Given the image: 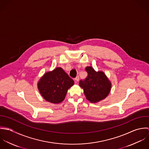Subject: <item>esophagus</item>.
Masks as SVG:
<instances>
[{
	"instance_id": "34e87169",
	"label": "esophagus",
	"mask_w": 149,
	"mask_h": 149,
	"mask_svg": "<svg viewBox=\"0 0 149 149\" xmlns=\"http://www.w3.org/2000/svg\"><path fill=\"white\" fill-rule=\"evenodd\" d=\"M74 81H75V82L76 83H77V82L79 81V77H78V76L77 77L75 78Z\"/></svg>"
}]
</instances>
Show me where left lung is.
Instances as JSON below:
<instances>
[{"instance_id":"1","label":"left lung","mask_w":149,"mask_h":149,"mask_svg":"<svg viewBox=\"0 0 149 149\" xmlns=\"http://www.w3.org/2000/svg\"><path fill=\"white\" fill-rule=\"evenodd\" d=\"M85 70L88 77L84 81H80L79 84L86 99L91 103L104 100L111 91V82L102 71H96L91 66L86 67Z\"/></svg>"}]
</instances>
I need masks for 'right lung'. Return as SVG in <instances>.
Returning a JSON list of instances; mask_svg holds the SVG:
<instances>
[{
	"mask_svg": "<svg viewBox=\"0 0 149 149\" xmlns=\"http://www.w3.org/2000/svg\"><path fill=\"white\" fill-rule=\"evenodd\" d=\"M74 81L61 67L47 72L37 83L38 91L44 99L52 104H60L65 98Z\"/></svg>",
	"mask_w": 149,
	"mask_h": 149,
	"instance_id": "obj_1",
	"label": "right lung"
}]
</instances>
